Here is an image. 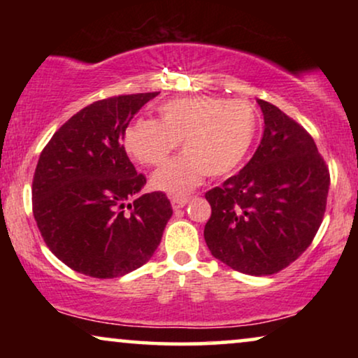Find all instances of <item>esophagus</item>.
Listing matches in <instances>:
<instances>
[{
  "label": "esophagus",
  "mask_w": 358,
  "mask_h": 358,
  "mask_svg": "<svg viewBox=\"0 0 358 358\" xmlns=\"http://www.w3.org/2000/svg\"><path fill=\"white\" fill-rule=\"evenodd\" d=\"M187 202H189L187 197H173V199H171V203H173V208L174 210L182 208Z\"/></svg>",
  "instance_id": "1"
}]
</instances>
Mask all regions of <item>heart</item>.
<instances>
[{"label": "heart", "instance_id": "heart-1", "mask_svg": "<svg viewBox=\"0 0 358 358\" xmlns=\"http://www.w3.org/2000/svg\"><path fill=\"white\" fill-rule=\"evenodd\" d=\"M159 120L138 119L125 131L131 158L161 166L182 141L184 153L153 174L158 190L182 195L203 176L220 178L236 169L251 148L257 112L249 101L213 96L176 97L159 106Z\"/></svg>", "mask_w": 358, "mask_h": 358}]
</instances>
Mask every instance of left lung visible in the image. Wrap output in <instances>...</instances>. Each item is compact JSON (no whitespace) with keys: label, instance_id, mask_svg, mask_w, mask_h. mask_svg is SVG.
Returning <instances> with one entry per match:
<instances>
[{"label":"left lung","instance_id":"1","mask_svg":"<svg viewBox=\"0 0 358 358\" xmlns=\"http://www.w3.org/2000/svg\"><path fill=\"white\" fill-rule=\"evenodd\" d=\"M257 102L261 145L236 176L205 194L212 215L203 236L218 261L261 277L283 271L313 243L331 176L313 136L277 106Z\"/></svg>","mask_w":358,"mask_h":358}]
</instances>
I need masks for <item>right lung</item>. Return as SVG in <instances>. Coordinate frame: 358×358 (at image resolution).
<instances>
[{"instance_id": "right-lung-1", "label": "right lung", "mask_w": 358, "mask_h": 358, "mask_svg": "<svg viewBox=\"0 0 358 358\" xmlns=\"http://www.w3.org/2000/svg\"><path fill=\"white\" fill-rule=\"evenodd\" d=\"M159 92L96 101L66 120L42 150L32 179V212L48 249L73 271L122 277L159 246L173 215L163 192L129 203L146 182L127 156V127Z\"/></svg>"}]
</instances>
